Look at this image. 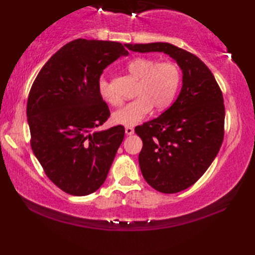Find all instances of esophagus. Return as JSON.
Segmentation results:
<instances>
[{
	"instance_id": "1",
	"label": "esophagus",
	"mask_w": 255,
	"mask_h": 255,
	"mask_svg": "<svg viewBox=\"0 0 255 255\" xmlns=\"http://www.w3.org/2000/svg\"><path fill=\"white\" fill-rule=\"evenodd\" d=\"M125 131H126V133L128 134V136H130V134H132L134 132V129L132 127L127 126L126 128H125Z\"/></svg>"
}]
</instances>
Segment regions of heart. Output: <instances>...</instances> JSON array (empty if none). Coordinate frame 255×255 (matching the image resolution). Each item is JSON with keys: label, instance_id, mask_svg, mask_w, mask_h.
<instances>
[{"label": "heart", "instance_id": "heart-1", "mask_svg": "<svg viewBox=\"0 0 255 255\" xmlns=\"http://www.w3.org/2000/svg\"><path fill=\"white\" fill-rule=\"evenodd\" d=\"M128 71L139 79L136 100L125 104L114 113V122L125 126L140 123L153 108L163 111L174 99L181 83V70L174 62H156L150 58H134L127 64ZM99 92L102 99L110 104H121V97L104 78L99 81Z\"/></svg>", "mask_w": 255, "mask_h": 255}]
</instances>
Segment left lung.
<instances>
[{
	"instance_id": "1",
	"label": "left lung",
	"mask_w": 255,
	"mask_h": 255,
	"mask_svg": "<svg viewBox=\"0 0 255 255\" xmlns=\"http://www.w3.org/2000/svg\"><path fill=\"white\" fill-rule=\"evenodd\" d=\"M125 46L136 52H164L182 69L183 85L176 101L134 131L143 143L139 165L149 185L164 194L184 191L199 180L223 143V92L208 67L182 48L167 42Z\"/></svg>"
}]
</instances>
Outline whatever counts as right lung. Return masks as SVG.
Here are the masks:
<instances>
[{
	"instance_id": "1",
	"label": "right lung",
	"mask_w": 255,
	"mask_h": 255,
	"mask_svg": "<svg viewBox=\"0 0 255 255\" xmlns=\"http://www.w3.org/2000/svg\"><path fill=\"white\" fill-rule=\"evenodd\" d=\"M128 51L121 42L75 39L36 77L27 101L32 152L49 180L70 195L97 191L123 142L122 125L97 131L111 116L99 92L106 69Z\"/></svg>"
}]
</instances>
